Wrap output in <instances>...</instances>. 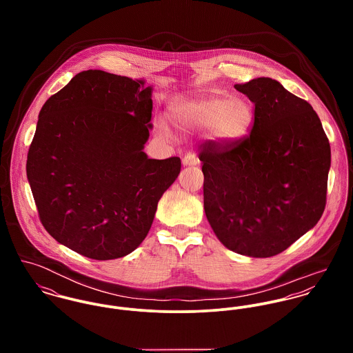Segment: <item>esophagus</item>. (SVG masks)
Listing matches in <instances>:
<instances>
[{"mask_svg":"<svg viewBox=\"0 0 353 353\" xmlns=\"http://www.w3.org/2000/svg\"><path fill=\"white\" fill-rule=\"evenodd\" d=\"M182 163H183V165H197V164L200 163V160H199V157H197L196 153L189 152V153H186V154L183 156Z\"/></svg>","mask_w":353,"mask_h":353,"instance_id":"1","label":"esophagus"}]
</instances>
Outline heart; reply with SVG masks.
Here are the masks:
<instances>
[{
  "label": "heart",
  "mask_w": 353,
  "mask_h": 353,
  "mask_svg": "<svg viewBox=\"0 0 353 353\" xmlns=\"http://www.w3.org/2000/svg\"><path fill=\"white\" fill-rule=\"evenodd\" d=\"M254 105L246 98L210 97L181 101L171 107L170 118L181 132L210 129L213 137L221 143H235L243 139L254 122ZM159 130L170 134L168 125L160 119Z\"/></svg>",
  "instance_id": "b5f03b06"
}]
</instances>
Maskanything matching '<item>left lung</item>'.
Segmentation results:
<instances>
[{
    "label": "left lung",
    "mask_w": 353,
    "mask_h": 353,
    "mask_svg": "<svg viewBox=\"0 0 353 353\" xmlns=\"http://www.w3.org/2000/svg\"><path fill=\"white\" fill-rule=\"evenodd\" d=\"M235 88L254 103V125L239 141L202 145L203 209L228 250L268 258L321 219L330 145L311 104L279 81L258 77Z\"/></svg>",
    "instance_id": "1"
}]
</instances>
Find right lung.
<instances>
[{"mask_svg":"<svg viewBox=\"0 0 353 353\" xmlns=\"http://www.w3.org/2000/svg\"><path fill=\"white\" fill-rule=\"evenodd\" d=\"M152 87L103 70L76 74L43 104L27 156L41 221L61 245L107 261L151 230L181 159H150Z\"/></svg>","mask_w":353,"mask_h":353,"instance_id":"right-lung-1","label":"right lung"}]
</instances>
